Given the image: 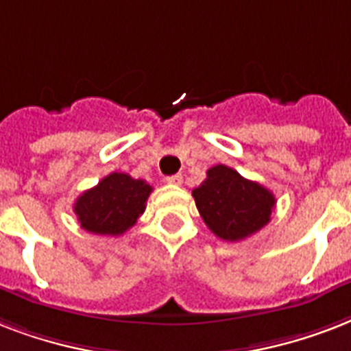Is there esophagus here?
Here are the masks:
<instances>
[{
  "label": "esophagus",
  "mask_w": 351,
  "mask_h": 351,
  "mask_svg": "<svg viewBox=\"0 0 351 351\" xmlns=\"http://www.w3.org/2000/svg\"><path fill=\"white\" fill-rule=\"evenodd\" d=\"M182 180H184V176H182L180 173H178V175H171L165 178V182H167V184H171V186H180Z\"/></svg>",
  "instance_id": "obj_1"
}]
</instances>
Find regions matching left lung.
<instances>
[{"instance_id": "left-lung-1", "label": "left lung", "mask_w": 351, "mask_h": 351, "mask_svg": "<svg viewBox=\"0 0 351 351\" xmlns=\"http://www.w3.org/2000/svg\"><path fill=\"white\" fill-rule=\"evenodd\" d=\"M193 198L209 230L230 242L262 230L275 208L269 189L222 164L208 171V178L193 189Z\"/></svg>"}]
</instances>
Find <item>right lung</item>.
Returning a JSON list of instances; mask_svg holds the SVG:
<instances>
[{"label": "right lung", "instance_id": "obj_1", "mask_svg": "<svg viewBox=\"0 0 351 351\" xmlns=\"http://www.w3.org/2000/svg\"><path fill=\"white\" fill-rule=\"evenodd\" d=\"M151 191L153 187L145 180L111 173L76 198L74 213L85 231L118 237L136 224Z\"/></svg>", "mask_w": 351, "mask_h": 351}]
</instances>
